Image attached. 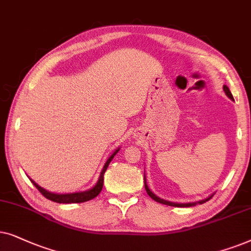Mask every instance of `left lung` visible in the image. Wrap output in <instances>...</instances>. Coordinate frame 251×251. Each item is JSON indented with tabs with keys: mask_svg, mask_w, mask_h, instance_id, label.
<instances>
[{
	"mask_svg": "<svg viewBox=\"0 0 251 251\" xmlns=\"http://www.w3.org/2000/svg\"><path fill=\"white\" fill-rule=\"evenodd\" d=\"M224 92H225V94L227 95V98H229L230 100H232V101H234V99H233V95H232V93H230V91H229V88L228 87H227L226 85H224ZM145 176V188H146V190H147V193H148V195L150 196V198H151L153 201H156V202H158V203H162V204H165V205H170V206H180V208H185V206H194V205H196V204H202V203H205L206 201H209L210 199L212 198L213 196V193L212 195H210L209 198H206V199H204V200H201V201H198V202H190V203H176V202H170V201H166V200H163V199H160V198H158V196L157 195H155V194H153L151 190L149 189V187H148V185H147V180H146V176Z\"/></svg>",
	"mask_w": 251,
	"mask_h": 251,
	"instance_id": "1",
	"label": "left lung"
}]
</instances>
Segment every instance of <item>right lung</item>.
Here are the masks:
<instances>
[{"label":"right lung","instance_id":"1","mask_svg":"<svg viewBox=\"0 0 251 251\" xmlns=\"http://www.w3.org/2000/svg\"><path fill=\"white\" fill-rule=\"evenodd\" d=\"M119 149H120V147H119V148H117L115 151H113L111 155H110L109 158L106 159V162L104 163V165H103L102 171H101V173H100L98 182H96L95 185L93 186L91 189L83 190V192H75V193H68V194H57V193L48 192V190H47V189L42 188L41 186H39L35 181H33L32 179H29V180H31L33 185H34L36 188H38L39 192L41 193L46 199H48V200H50V201H52V202H57V203H82V202H87V201H89V200L95 199L96 196H98L99 194L101 193V190L103 188V180H104V173L106 171V169H108L110 162H111V160L113 159V157L116 156V153L119 151Z\"/></svg>","mask_w":251,"mask_h":251}]
</instances>
